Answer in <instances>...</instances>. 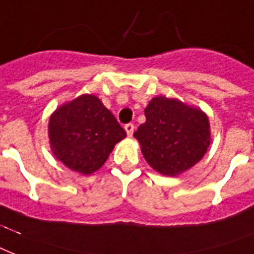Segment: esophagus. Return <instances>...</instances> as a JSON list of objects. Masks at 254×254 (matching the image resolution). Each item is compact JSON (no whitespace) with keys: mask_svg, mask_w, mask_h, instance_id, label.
<instances>
[{"mask_svg":"<svg viewBox=\"0 0 254 254\" xmlns=\"http://www.w3.org/2000/svg\"><path fill=\"white\" fill-rule=\"evenodd\" d=\"M133 128H135V127H133V125H132V123H128V125H126V126H125V129H126V132H127V135H128L129 137L132 136V133H133Z\"/></svg>","mask_w":254,"mask_h":254,"instance_id":"34e87169","label":"esophagus"}]
</instances>
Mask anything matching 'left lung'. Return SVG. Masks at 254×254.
I'll return each mask as SVG.
<instances>
[{"mask_svg":"<svg viewBox=\"0 0 254 254\" xmlns=\"http://www.w3.org/2000/svg\"><path fill=\"white\" fill-rule=\"evenodd\" d=\"M144 115L133 136L156 172L178 176L204 158L211 144V126L202 110L159 95L149 100Z\"/></svg>","mask_w":254,"mask_h":254,"instance_id":"8db88e82","label":"left lung"}]
</instances>
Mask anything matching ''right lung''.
<instances>
[{"mask_svg": "<svg viewBox=\"0 0 254 254\" xmlns=\"http://www.w3.org/2000/svg\"><path fill=\"white\" fill-rule=\"evenodd\" d=\"M47 132L54 158L82 175L99 170L127 135L92 94H82L60 106L50 115Z\"/></svg>", "mask_w": 254, "mask_h": 254, "instance_id": "obj_1", "label": "right lung"}]
</instances>
